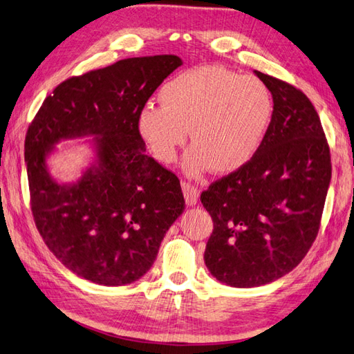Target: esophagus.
I'll list each match as a JSON object with an SVG mask.
<instances>
[{"label":"esophagus","mask_w":354,"mask_h":354,"mask_svg":"<svg viewBox=\"0 0 354 354\" xmlns=\"http://www.w3.org/2000/svg\"><path fill=\"white\" fill-rule=\"evenodd\" d=\"M183 192H184V197H185V203L188 207H193V205L197 203V199H199V190L192 184L188 183H183Z\"/></svg>","instance_id":"1"}]
</instances>
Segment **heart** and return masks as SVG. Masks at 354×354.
<instances>
[{"instance_id": "obj_1", "label": "heart", "mask_w": 354, "mask_h": 354, "mask_svg": "<svg viewBox=\"0 0 354 354\" xmlns=\"http://www.w3.org/2000/svg\"><path fill=\"white\" fill-rule=\"evenodd\" d=\"M158 97L161 105L138 110L137 134L155 160L171 164L192 129L193 146L183 161L188 176L244 167L259 151L273 118V97L264 81L220 66L178 73Z\"/></svg>"}]
</instances>
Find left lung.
Here are the masks:
<instances>
[{
  "label": "left lung",
  "mask_w": 354,
  "mask_h": 354,
  "mask_svg": "<svg viewBox=\"0 0 354 354\" xmlns=\"http://www.w3.org/2000/svg\"><path fill=\"white\" fill-rule=\"evenodd\" d=\"M273 97L257 155L201 194L214 221L205 264L221 283L253 288L300 264L318 234L332 178L330 151L314 105L299 88L254 71Z\"/></svg>",
  "instance_id": "1"
}]
</instances>
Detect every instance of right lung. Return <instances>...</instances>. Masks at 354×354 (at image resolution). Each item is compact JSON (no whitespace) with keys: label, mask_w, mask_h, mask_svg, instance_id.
<instances>
[{"label":"right lung","mask_w":354,"mask_h":354,"mask_svg":"<svg viewBox=\"0 0 354 354\" xmlns=\"http://www.w3.org/2000/svg\"><path fill=\"white\" fill-rule=\"evenodd\" d=\"M183 64L176 55L125 59L57 86L26 137L31 211L48 249L72 273L97 285L138 281L185 209L175 174L146 155L137 113ZM93 136L94 158L59 183L47 158L55 144Z\"/></svg>","instance_id":"right-lung-1"}]
</instances>
